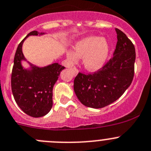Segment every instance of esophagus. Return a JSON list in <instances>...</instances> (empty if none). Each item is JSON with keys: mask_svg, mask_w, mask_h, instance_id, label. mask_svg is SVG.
<instances>
[{"mask_svg": "<svg viewBox=\"0 0 151 151\" xmlns=\"http://www.w3.org/2000/svg\"><path fill=\"white\" fill-rule=\"evenodd\" d=\"M72 70H73V73H74L75 76H76V75L78 73V70L77 68H76V67H73V68H72Z\"/></svg>", "mask_w": 151, "mask_h": 151, "instance_id": "esophagus-1", "label": "esophagus"}]
</instances>
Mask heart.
<instances>
[{"label": "heart", "mask_w": 151, "mask_h": 151, "mask_svg": "<svg viewBox=\"0 0 151 151\" xmlns=\"http://www.w3.org/2000/svg\"><path fill=\"white\" fill-rule=\"evenodd\" d=\"M110 44L105 38L99 36H90L82 38L75 44L74 50L67 52V58L70 62L83 58L84 65L87 70H99L107 61L110 55Z\"/></svg>", "instance_id": "heart-1"}]
</instances>
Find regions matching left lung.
I'll list each match as a JSON object with an SVG mask.
<instances>
[{
	"instance_id": "8db88e82",
	"label": "left lung",
	"mask_w": 151,
	"mask_h": 151,
	"mask_svg": "<svg viewBox=\"0 0 151 151\" xmlns=\"http://www.w3.org/2000/svg\"><path fill=\"white\" fill-rule=\"evenodd\" d=\"M113 56L97 72L79 73L74 80V91L84 106L102 108L122 96L134 76L136 52L133 43L119 29Z\"/></svg>"
}]
</instances>
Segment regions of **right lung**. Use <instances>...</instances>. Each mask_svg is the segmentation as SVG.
<instances>
[{
  "label": "right lung",
  "instance_id": "obj_1",
  "mask_svg": "<svg viewBox=\"0 0 151 151\" xmlns=\"http://www.w3.org/2000/svg\"><path fill=\"white\" fill-rule=\"evenodd\" d=\"M44 34L32 31L20 43L14 58L11 77L12 94L17 104L26 114L35 118L45 116L50 111L52 107L53 86L65 68L58 63L44 67L29 63V69L23 67L21 61H26L22 52L24 41L29 35Z\"/></svg>",
  "mask_w": 151,
  "mask_h": 151
}]
</instances>
